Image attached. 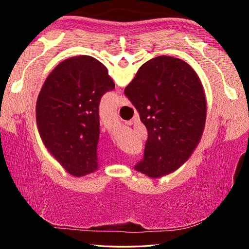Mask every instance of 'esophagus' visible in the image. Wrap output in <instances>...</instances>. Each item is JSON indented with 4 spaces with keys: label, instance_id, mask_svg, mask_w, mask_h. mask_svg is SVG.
<instances>
[{
    "label": "esophagus",
    "instance_id": "34e87169",
    "mask_svg": "<svg viewBox=\"0 0 249 249\" xmlns=\"http://www.w3.org/2000/svg\"><path fill=\"white\" fill-rule=\"evenodd\" d=\"M117 105H118L119 107H120V106H124V97H123V96H119V97H118Z\"/></svg>",
    "mask_w": 249,
    "mask_h": 249
}]
</instances>
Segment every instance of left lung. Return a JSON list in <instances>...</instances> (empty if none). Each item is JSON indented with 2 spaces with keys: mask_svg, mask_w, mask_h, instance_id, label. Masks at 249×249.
<instances>
[{
  "mask_svg": "<svg viewBox=\"0 0 249 249\" xmlns=\"http://www.w3.org/2000/svg\"><path fill=\"white\" fill-rule=\"evenodd\" d=\"M114 88L106 67L90 56L64 60L44 82L36 103L37 126L43 144L70 175L99 169V106Z\"/></svg>",
  "mask_w": 249,
  "mask_h": 249,
  "instance_id": "left-lung-1",
  "label": "left lung"
}]
</instances>
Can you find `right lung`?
<instances>
[{
	"instance_id": "obj_1",
	"label": "right lung",
	"mask_w": 249,
	"mask_h": 249,
	"mask_svg": "<svg viewBox=\"0 0 249 249\" xmlns=\"http://www.w3.org/2000/svg\"><path fill=\"white\" fill-rule=\"evenodd\" d=\"M124 95L147 130L143 159L134 168L161 178L182 166L206 123V97L196 72L180 59L156 57L140 67Z\"/></svg>"
}]
</instances>
